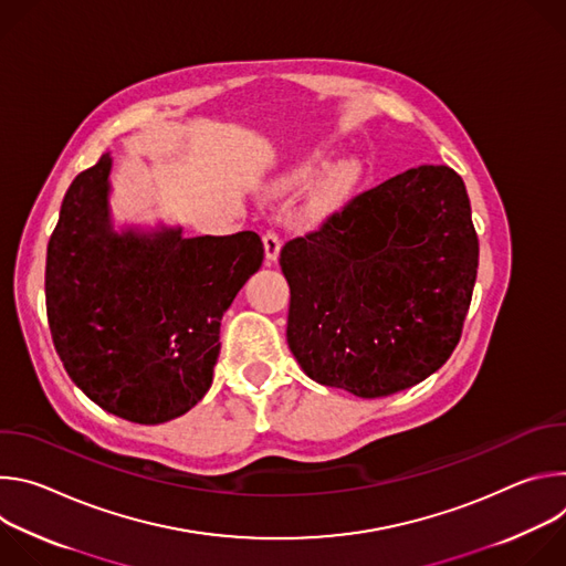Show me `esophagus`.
Segmentation results:
<instances>
[{"label": "esophagus", "mask_w": 566, "mask_h": 566, "mask_svg": "<svg viewBox=\"0 0 566 566\" xmlns=\"http://www.w3.org/2000/svg\"><path fill=\"white\" fill-rule=\"evenodd\" d=\"M262 241H264V251H266V262H277V258H280V237L275 234V232H266L264 237H262Z\"/></svg>", "instance_id": "esophagus-1"}]
</instances>
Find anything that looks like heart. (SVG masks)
Masks as SVG:
<instances>
[{
    "mask_svg": "<svg viewBox=\"0 0 566 566\" xmlns=\"http://www.w3.org/2000/svg\"><path fill=\"white\" fill-rule=\"evenodd\" d=\"M319 166H322V154L315 151V154L302 158L300 164H295L291 170H286L275 181V188L282 192H291V190L304 186L317 172ZM356 181H358V166L354 164V160H340V164L332 166L311 188V192L306 197V206H304L306 217L313 221H322V219L332 217L336 210L343 208V203L352 195Z\"/></svg>",
    "mask_w": 566,
    "mask_h": 566,
    "instance_id": "obj_1",
    "label": "heart"
}]
</instances>
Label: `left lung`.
Masks as SVG:
<instances>
[{
    "label": "left lung",
    "instance_id": "1",
    "mask_svg": "<svg viewBox=\"0 0 566 566\" xmlns=\"http://www.w3.org/2000/svg\"><path fill=\"white\" fill-rule=\"evenodd\" d=\"M476 264L461 177L402 172L284 244L289 349L319 385L360 398L408 389L454 352Z\"/></svg>",
    "mask_w": 566,
    "mask_h": 566
}]
</instances>
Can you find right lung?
Masks as SVG:
<instances>
[{
	"mask_svg": "<svg viewBox=\"0 0 566 566\" xmlns=\"http://www.w3.org/2000/svg\"><path fill=\"white\" fill-rule=\"evenodd\" d=\"M109 172L103 154L64 195L46 249L49 327L66 374L96 406L158 426L210 389L221 317L260 271L264 244L253 230H116Z\"/></svg>",
	"mask_w": 566,
	"mask_h": 566,
	"instance_id": "right-lung-1",
	"label": "right lung"
}]
</instances>
